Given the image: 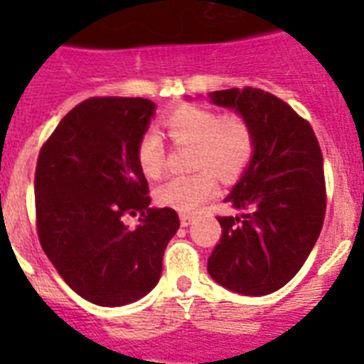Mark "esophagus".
<instances>
[{"mask_svg": "<svg viewBox=\"0 0 364 364\" xmlns=\"http://www.w3.org/2000/svg\"><path fill=\"white\" fill-rule=\"evenodd\" d=\"M193 218H195V217H193V215H188V213H182V215H180V224H182V226H189V224H191V222H193Z\"/></svg>", "mask_w": 364, "mask_h": 364, "instance_id": "1", "label": "esophagus"}]
</instances>
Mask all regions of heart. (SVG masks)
<instances>
[{
    "label": "heart",
    "instance_id": "obj_1",
    "mask_svg": "<svg viewBox=\"0 0 364 364\" xmlns=\"http://www.w3.org/2000/svg\"><path fill=\"white\" fill-rule=\"evenodd\" d=\"M162 127L176 146L193 144L191 167L198 171L169 178L156 189V200L182 213L198 210L217 191V174L224 182L240 178L252 166L257 138L240 112L220 114L211 107L184 104L166 112ZM136 162L149 178L166 169V147L154 131H146L136 144Z\"/></svg>",
    "mask_w": 364,
    "mask_h": 364
}]
</instances>
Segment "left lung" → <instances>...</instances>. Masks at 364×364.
<instances>
[{"mask_svg": "<svg viewBox=\"0 0 364 364\" xmlns=\"http://www.w3.org/2000/svg\"><path fill=\"white\" fill-rule=\"evenodd\" d=\"M210 96L250 120L257 151L226 198L240 215L217 217L222 237L208 272L235 294H273L295 277L319 239L326 211L323 153L311 125L272 92L244 87Z\"/></svg>", "mask_w": 364, "mask_h": 364, "instance_id": "8db88e82", "label": "left lung"}]
</instances>
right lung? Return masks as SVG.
Listing matches in <instances>:
<instances>
[{
    "mask_svg": "<svg viewBox=\"0 0 364 364\" xmlns=\"http://www.w3.org/2000/svg\"><path fill=\"white\" fill-rule=\"evenodd\" d=\"M153 112L146 98H87L38 154L40 244L63 281L98 306H124L149 294L180 228L175 210L149 208V186L136 162ZM136 213L141 226L131 230L123 218Z\"/></svg>",
    "mask_w": 364,
    "mask_h": 364,
    "instance_id": "1",
    "label": "right lung"
}]
</instances>
